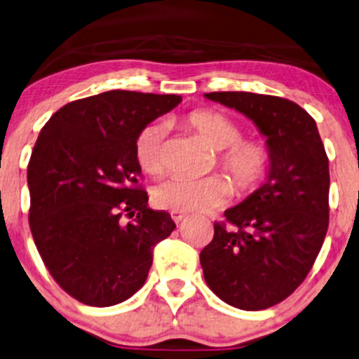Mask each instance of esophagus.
Returning a JSON list of instances; mask_svg holds the SVG:
<instances>
[{
  "label": "esophagus",
  "mask_w": 359,
  "mask_h": 359,
  "mask_svg": "<svg viewBox=\"0 0 359 359\" xmlns=\"http://www.w3.org/2000/svg\"><path fill=\"white\" fill-rule=\"evenodd\" d=\"M170 217H172V219H174L175 224H180V222L185 219V213H182V212H170Z\"/></svg>",
  "instance_id": "obj_1"
}]
</instances>
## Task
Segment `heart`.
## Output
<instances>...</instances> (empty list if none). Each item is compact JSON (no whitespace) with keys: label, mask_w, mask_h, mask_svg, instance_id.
Wrapping results in <instances>:
<instances>
[{"label":"heart","mask_w":359,"mask_h":359,"mask_svg":"<svg viewBox=\"0 0 359 359\" xmlns=\"http://www.w3.org/2000/svg\"><path fill=\"white\" fill-rule=\"evenodd\" d=\"M184 122L201 135L208 147L219 151V167L237 192H248L263 179L269 169V151L258 140H243L242 129L232 119L210 109H197L185 116ZM165 133L162 122H151L135 137V158L146 174L158 175L162 172ZM229 197L230 185L219 175L198 180L169 179L152 192L157 207L182 213L213 210L225 205Z\"/></svg>","instance_id":"b5f03b06"}]
</instances>
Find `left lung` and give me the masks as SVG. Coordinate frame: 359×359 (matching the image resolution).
Returning <instances> with one entry per match:
<instances>
[{
	"mask_svg": "<svg viewBox=\"0 0 359 359\" xmlns=\"http://www.w3.org/2000/svg\"><path fill=\"white\" fill-rule=\"evenodd\" d=\"M207 99L247 116L266 137L262 187L226 208L201 252L208 288L240 310L283 302L306 278L328 230L330 169L318 127L288 99L253 93H208Z\"/></svg>",
	"mask_w": 359,
	"mask_h": 359,
	"instance_id": "1",
	"label": "left lung"
}]
</instances>
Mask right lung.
Masks as SVG:
<instances>
[{"instance_id": "1", "label": "right lung", "mask_w": 359, "mask_h": 359, "mask_svg": "<svg viewBox=\"0 0 359 359\" xmlns=\"http://www.w3.org/2000/svg\"><path fill=\"white\" fill-rule=\"evenodd\" d=\"M175 94L107 90L72 101L41 129L28 164L29 226L44 265L72 298L112 306L146 283L154 247L174 232L140 189L135 137ZM126 212L133 222L124 224Z\"/></svg>"}]
</instances>
